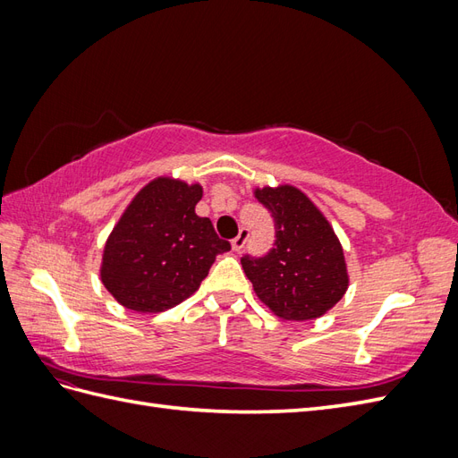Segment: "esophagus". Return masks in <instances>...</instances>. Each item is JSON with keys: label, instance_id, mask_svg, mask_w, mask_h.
I'll use <instances>...</instances> for the list:
<instances>
[{"label": "esophagus", "instance_id": "1", "mask_svg": "<svg viewBox=\"0 0 458 458\" xmlns=\"http://www.w3.org/2000/svg\"><path fill=\"white\" fill-rule=\"evenodd\" d=\"M248 237H250V233H248V229H241V233L237 234V237L231 241L233 250L234 252H241L242 248H244V244H246V241H248Z\"/></svg>", "mask_w": 458, "mask_h": 458}]
</instances>
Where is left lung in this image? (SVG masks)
I'll return each instance as SVG.
<instances>
[{"mask_svg": "<svg viewBox=\"0 0 458 458\" xmlns=\"http://www.w3.org/2000/svg\"><path fill=\"white\" fill-rule=\"evenodd\" d=\"M256 199L275 221L271 250L241 258L258 298L288 321L321 317L348 290V271L335 231L294 187L256 189Z\"/></svg>", "mask_w": 458, "mask_h": 458, "instance_id": "8db88e82", "label": "left lung"}]
</instances>
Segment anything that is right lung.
Wrapping results in <instances>:
<instances>
[{
    "label": "right lung",
    "instance_id": "right-lung-1",
    "mask_svg": "<svg viewBox=\"0 0 458 458\" xmlns=\"http://www.w3.org/2000/svg\"><path fill=\"white\" fill-rule=\"evenodd\" d=\"M200 185L160 177L140 191L103 254L101 279L123 308L157 313L189 298L217 254L231 250L212 221L199 217Z\"/></svg>",
    "mask_w": 458,
    "mask_h": 458
}]
</instances>
